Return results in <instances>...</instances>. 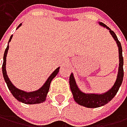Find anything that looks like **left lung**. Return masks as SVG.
Returning <instances> with one entry per match:
<instances>
[{
	"label": "left lung",
	"mask_w": 127,
	"mask_h": 127,
	"mask_svg": "<svg viewBox=\"0 0 127 127\" xmlns=\"http://www.w3.org/2000/svg\"><path fill=\"white\" fill-rule=\"evenodd\" d=\"M99 24L108 29L109 30V32L114 40H116L118 48H119V59H120V64H119V69H118V74L116 80L114 83V85L110 90H108L107 92L103 94H85L82 92L79 88H78L76 80L74 79L73 74L71 73L69 76V85L70 89L72 93L73 98L76 103L79 104L80 105H83L87 108H98L106 105L108 102H109L112 98L115 97L116 93L118 92L119 89L122 84L123 79V50L120 42L119 41L118 38L109 27H108L105 24L99 22Z\"/></svg>",
	"instance_id": "1"
}]
</instances>
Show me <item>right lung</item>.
<instances>
[{"mask_svg": "<svg viewBox=\"0 0 127 127\" xmlns=\"http://www.w3.org/2000/svg\"><path fill=\"white\" fill-rule=\"evenodd\" d=\"M21 26H22V24H20L19 26H18L17 29L19 27H20ZM11 38H12V36H11L8 43L11 41ZM8 48H9V46H8V44H7V47L5 49L4 54V62H3V65H2V72H3V76H4V79L7 83V87H8V89L11 91V93L12 94V95H13L19 101L22 102L24 104L32 105V104H40V103L44 102L46 100L47 95L48 91H49V87H50V84L51 83V80L54 79V78L56 76V75L58 73V71H59L60 68L59 67L57 68V69L51 73V76L48 77V79L44 83V84L43 85L40 89H38L37 91H32V92H26V91H21L19 89H18L17 87H15L13 84H12V83L11 82L8 76H7V75L6 57H7Z\"/></svg>", "mask_w": 127, "mask_h": 127, "instance_id": "1", "label": "right lung"}]
</instances>
